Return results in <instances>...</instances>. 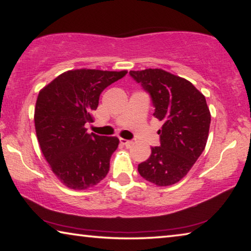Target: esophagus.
Returning a JSON list of instances; mask_svg holds the SVG:
<instances>
[{"label":"esophagus","instance_id":"1","mask_svg":"<svg viewBox=\"0 0 251 251\" xmlns=\"http://www.w3.org/2000/svg\"><path fill=\"white\" fill-rule=\"evenodd\" d=\"M120 143L123 144V146H126V148H130L132 144L134 143L133 140H126V139H120Z\"/></svg>","mask_w":251,"mask_h":251}]
</instances>
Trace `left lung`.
<instances>
[{
  "instance_id": "8db88e82",
  "label": "left lung",
  "mask_w": 251,
  "mask_h": 251,
  "mask_svg": "<svg viewBox=\"0 0 251 251\" xmlns=\"http://www.w3.org/2000/svg\"><path fill=\"white\" fill-rule=\"evenodd\" d=\"M133 80L151 97L154 116L162 121L160 147L152 148L140 175L157 186H169L185 176L203 153L210 112L203 94L186 79L162 69L131 70Z\"/></svg>"
}]
</instances>
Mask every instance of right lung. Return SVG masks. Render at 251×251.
Masks as SVG:
<instances>
[{
    "label": "right lung",
    "mask_w": 251,
    "mask_h": 251,
    "mask_svg": "<svg viewBox=\"0 0 251 251\" xmlns=\"http://www.w3.org/2000/svg\"><path fill=\"white\" fill-rule=\"evenodd\" d=\"M126 72L69 70L39 91L35 107V129L39 147L60 182L74 190L97 185L110 169V157L119 139L87 133L92 111L105 88Z\"/></svg>",
    "instance_id": "add662e5"
}]
</instances>
